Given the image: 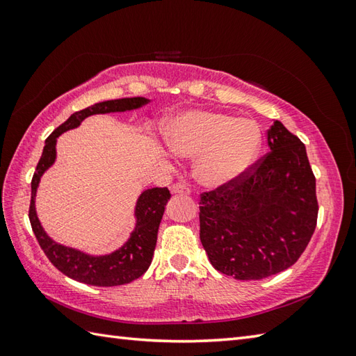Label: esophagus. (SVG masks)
I'll list each match as a JSON object with an SVG mask.
<instances>
[{
    "mask_svg": "<svg viewBox=\"0 0 356 356\" xmlns=\"http://www.w3.org/2000/svg\"><path fill=\"white\" fill-rule=\"evenodd\" d=\"M171 193L172 194H180V195H190L191 190L185 184H176V185L171 186Z\"/></svg>",
    "mask_w": 356,
    "mask_h": 356,
    "instance_id": "esophagus-1",
    "label": "esophagus"
}]
</instances>
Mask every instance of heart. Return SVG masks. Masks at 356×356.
Returning <instances> with one entry per match:
<instances>
[{
    "instance_id": "1",
    "label": "heart",
    "mask_w": 356,
    "mask_h": 356,
    "mask_svg": "<svg viewBox=\"0 0 356 356\" xmlns=\"http://www.w3.org/2000/svg\"><path fill=\"white\" fill-rule=\"evenodd\" d=\"M166 145L184 159H197L195 179L208 188L228 185L251 168L261 149V130L251 119L191 110L170 120Z\"/></svg>"
}]
</instances>
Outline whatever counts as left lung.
Instances as JSON below:
<instances>
[{
	"instance_id": "8db88e82",
	"label": "left lung",
	"mask_w": 356,
	"mask_h": 356,
	"mask_svg": "<svg viewBox=\"0 0 356 356\" xmlns=\"http://www.w3.org/2000/svg\"><path fill=\"white\" fill-rule=\"evenodd\" d=\"M269 153L234 182L200 195V241L211 264L237 280L275 275L300 259L318 202L306 147L275 120Z\"/></svg>"
}]
</instances>
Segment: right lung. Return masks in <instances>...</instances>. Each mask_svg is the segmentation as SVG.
I'll list each match as a JSON object with an SVG mask.
<instances>
[{
  "mask_svg": "<svg viewBox=\"0 0 356 356\" xmlns=\"http://www.w3.org/2000/svg\"><path fill=\"white\" fill-rule=\"evenodd\" d=\"M149 99L147 97H124V99H111L97 102L73 115L59 125L47 139L42 149V156L36 165V171L32 179V200H30L29 218L38 243L44 254L55 268L76 282L92 286H120L131 283L139 278L149 268L154 255L157 241L159 225L165 213L171 194L168 188H149L142 191L134 207V228L125 243L116 251L104 255L87 254L81 249L70 248L58 243L47 232L36 214V191L40 186L42 174L56 161V142L63 133L78 128L82 120L93 115H107V113L131 111L142 107Z\"/></svg>",
  "mask_w": 356,
  "mask_h": 356,
  "instance_id": "obj_1",
  "label": "right lung"
}]
</instances>
